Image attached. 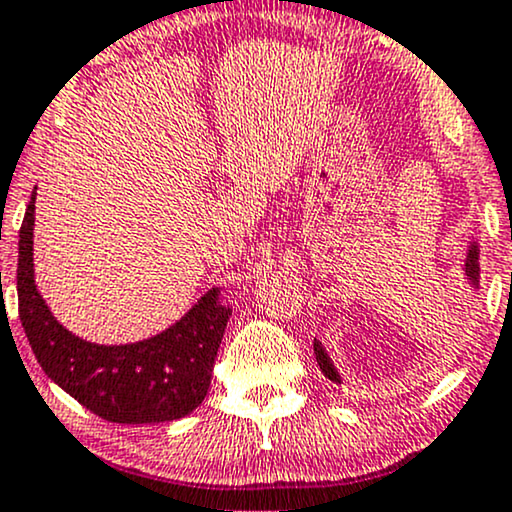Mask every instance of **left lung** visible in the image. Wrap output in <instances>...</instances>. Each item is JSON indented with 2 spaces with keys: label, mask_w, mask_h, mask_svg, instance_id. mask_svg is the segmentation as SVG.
<instances>
[{
  "label": "left lung",
  "mask_w": 512,
  "mask_h": 512,
  "mask_svg": "<svg viewBox=\"0 0 512 512\" xmlns=\"http://www.w3.org/2000/svg\"><path fill=\"white\" fill-rule=\"evenodd\" d=\"M463 279L467 283L472 293L479 291V243L477 240H470L465 248V257H463ZM315 357H317V365L324 372V377H329L334 384H343L341 372H338L334 360H331L329 353H326L322 343L315 338Z\"/></svg>",
  "instance_id": "8db88e82"
}]
</instances>
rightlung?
Returning <instances> with one entry per match:
<instances>
[{
	"label": "right lung",
	"mask_w": 512,
	"mask_h": 512,
	"mask_svg": "<svg viewBox=\"0 0 512 512\" xmlns=\"http://www.w3.org/2000/svg\"><path fill=\"white\" fill-rule=\"evenodd\" d=\"M38 188L18 231V317L40 367L54 384L102 420L116 424L174 422L202 403L212 384L233 305L214 286L157 336L119 346L85 341L52 315L35 281L33 231Z\"/></svg>",
	"instance_id": "add662e5"
}]
</instances>
